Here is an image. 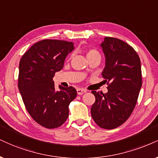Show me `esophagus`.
<instances>
[{
    "label": "esophagus",
    "mask_w": 158,
    "mask_h": 158,
    "mask_svg": "<svg viewBox=\"0 0 158 158\" xmlns=\"http://www.w3.org/2000/svg\"><path fill=\"white\" fill-rule=\"evenodd\" d=\"M86 90H85V89H77V93L78 95H82L83 94H84V93L86 92Z\"/></svg>",
    "instance_id": "obj_1"
}]
</instances>
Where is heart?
I'll use <instances>...</instances> for the list:
<instances>
[{
    "label": "heart",
    "instance_id": "1",
    "mask_svg": "<svg viewBox=\"0 0 158 158\" xmlns=\"http://www.w3.org/2000/svg\"><path fill=\"white\" fill-rule=\"evenodd\" d=\"M86 57L88 59L94 58V57H100V52L95 49H89L86 51Z\"/></svg>",
    "mask_w": 158,
    "mask_h": 158
}]
</instances>
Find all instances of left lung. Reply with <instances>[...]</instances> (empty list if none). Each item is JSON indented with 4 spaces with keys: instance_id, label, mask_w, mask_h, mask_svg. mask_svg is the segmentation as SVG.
Returning <instances> with one entry per match:
<instances>
[{
    "instance_id": "obj_1",
    "label": "left lung",
    "mask_w": 158,
    "mask_h": 158,
    "mask_svg": "<svg viewBox=\"0 0 158 158\" xmlns=\"http://www.w3.org/2000/svg\"><path fill=\"white\" fill-rule=\"evenodd\" d=\"M100 46L106 57L102 75L108 92L91 91L96 100L91 114L97 125L111 130L125 122L135 108L142 85L141 61L135 50L118 39L105 37Z\"/></svg>"
}]
</instances>
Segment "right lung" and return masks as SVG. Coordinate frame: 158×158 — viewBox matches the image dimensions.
I'll return each instance as SVG.
<instances>
[{"mask_svg":"<svg viewBox=\"0 0 158 158\" xmlns=\"http://www.w3.org/2000/svg\"><path fill=\"white\" fill-rule=\"evenodd\" d=\"M74 49L71 42L44 40L31 47L19 61L18 89L25 108L35 122L48 129L66 122L70 102L77 96L73 86L59 85L56 91L52 81Z\"/></svg>","mask_w":158,"mask_h":158,"instance_id":"1","label":"right lung"}]
</instances>
